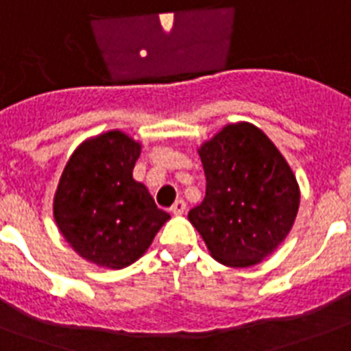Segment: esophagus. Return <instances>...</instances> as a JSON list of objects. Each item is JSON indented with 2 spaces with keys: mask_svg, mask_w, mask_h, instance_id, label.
<instances>
[{
  "mask_svg": "<svg viewBox=\"0 0 351 351\" xmlns=\"http://www.w3.org/2000/svg\"><path fill=\"white\" fill-rule=\"evenodd\" d=\"M171 213L176 215V217L186 213V202H184V200H176V202L173 204V208H171Z\"/></svg>",
  "mask_w": 351,
  "mask_h": 351,
  "instance_id": "obj_1",
  "label": "esophagus"
}]
</instances>
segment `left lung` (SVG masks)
I'll return each mask as SVG.
<instances>
[{
	"label": "left lung",
	"instance_id": "1",
	"mask_svg": "<svg viewBox=\"0 0 351 351\" xmlns=\"http://www.w3.org/2000/svg\"><path fill=\"white\" fill-rule=\"evenodd\" d=\"M206 197L187 219L215 261L250 267L288 237L299 211L293 171L275 143L247 121L230 123L198 149Z\"/></svg>",
	"mask_w": 351,
	"mask_h": 351
}]
</instances>
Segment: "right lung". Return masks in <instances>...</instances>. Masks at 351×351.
<instances>
[{
  "instance_id": "1",
  "label": "right lung",
  "mask_w": 351,
  "mask_h": 351,
  "mask_svg": "<svg viewBox=\"0 0 351 351\" xmlns=\"http://www.w3.org/2000/svg\"><path fill=\"white\" fill-rule=\"evenodd\" d=\"M142 145L121 131L85 140L58 182L54 220L69 244L96 266L121 269L147 251L171 219L132 178Z\"/></svg>"
}]
</instances>
